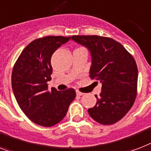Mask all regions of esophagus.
Returning a JSON list of instances; mask_svg holds the SVG:
<instances>
[{"mask_svg": "<svg viewBox=\"0 0 151 151\" xmlns=\"http://www.w3.org/2000/svg\"><path fill=\"white\" fill-rule=\"evenodd\" d=\"M76 93H77V95H78V96H81V95H84V93L81 92V91H77Z\"/></svg>", "mask_w": 151, "mask_h": 151, "instance_id": "1", "label": "esophagus"}]
</instances>
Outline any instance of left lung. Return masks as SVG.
<instances>
[{
    "instance_id": "1",
    "label": "left lung",
    "mask_w": 151,
    "mask_h": 151,
    "mask_svg": "<svg viewBox=\"0 0 151 151\" xmlns=\"http://www.w3.org/2000/svg\"><path fill=\"white\" fill-rule=\"evenodd\" d=\"M73 41L87 47L92 63L90 78L102 84L96 105L88 109L94 120L111 125L122 119L134 104L138 69L133 56L113 39L99 35H73Z\"/></svg>"
}]
</instances>
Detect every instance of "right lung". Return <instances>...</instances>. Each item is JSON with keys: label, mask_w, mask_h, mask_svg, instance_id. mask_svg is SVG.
Segmentation results:
<instances>
[{"label": "right lung", "mask_w": 151, "mask_h": 151, "mask_svg": "<svg viewBox=\"0 0 151 151\" xmlns=\"http://www.w3.org/2000/svg\"><path fill=\"white\" fill-rule=\"evenodd\" d=\"M70 37L50 35L33 40L24 48L12 70V86L19 107L29 119L50 127L64 118L75 99L73 88L48 90L53 52Z\"/></svg>", "instance_id": "1"}]
</instances>
